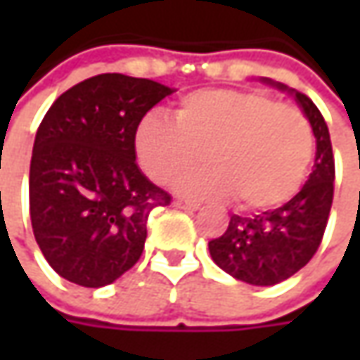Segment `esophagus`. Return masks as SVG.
<instances>
[{
	"mask_svg": "<svg viewBox=\"0 0 360 360\" xmlns=\"http://www.w3.org/2000/svg\"><path fill=\"white\" fill-rule=\"evenodd\" d=\"M174 206H176V208H182V210H188V212H194V210L200 208L198 202L188 200V198H178V200L174 202Z\"/></svg>",
	"mask_w": 360,
	"mask_h": 360,
	"instance_id": "1",
	"label": "esophagus"
}]
</instances>
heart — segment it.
<instances>
[{"instance_id": "obj_1", "label": "heart", "mask_w": 360, "mask_h": 360, "mask_svg": "<svg viewBox=\"0 0 360 360\" xmlns=\"http://www.w3.org/2000/svg\"><path fill=\"white\" fill-rule=\"evenodd\" d=\"M136 150L158 184H170L204 160L178 190L194 198H236L246 210H270L297 194L314 156L309 118L264 91L188 94L176 120L152 114L140 124Z\"/></svg>"}]
</instances>
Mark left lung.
<instances>
[{"label":"left lung","mask_w":360,"mask_h":360,"mask_svg":"<svg viewBox=\"0 0 360 360\" xmlns=\"http://www.w3.org/2000/svg\"><path fill=\"white\" fill-rule=\"evenodd\" d=\"M266 82L272 84L270 79ZM274 86L286 90L283 84ZM290 91L307 114L316 138L314 166L309 180L281 208L248 218L232 214L226 232L208 242L210 256L220 269L236 281L256 286L283 283L316 255L333 206L335 156L328 126L309 96Z\"/></svg>","instance_id":"obj_1"}]
</instances>
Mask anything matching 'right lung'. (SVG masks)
Instances as JSON below:
<instances>
[{"label":"right lung","instance_id":"add662e5","mask_svg":"<svg viewBox=\"0 0 360 360\" xmlns=\"http://www.w3.org/2000/svg\"><path fill=\"white\" fill-rule=\"evenodd\" d=\"M174 90L100 74L63 91L35 134L30 216L41 255L70 283L112 284L142 256L148 214L172 196L136 164V131Z\"/></svg>","mask_w":360,"mask_h":360}]
</instances>
